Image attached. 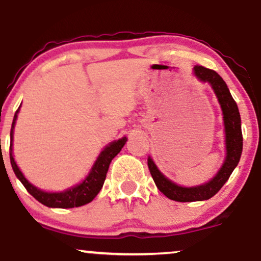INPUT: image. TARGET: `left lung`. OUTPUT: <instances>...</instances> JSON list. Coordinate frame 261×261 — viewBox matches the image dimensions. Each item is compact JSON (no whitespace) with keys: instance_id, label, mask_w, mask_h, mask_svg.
Returning a JSON list of instances; mask_svg holds the SVG:
<instances>
[{"instance_id":"8db88e82","label":"left lung","mask_w":261,"mask_h":261,"mask_svg":"<svg viewBox=\"0 0 261 261\" xmlns=\"http://www.w3.org/2000/svg\"><path fill=\"white\" fill-rule=\"evenodd\" d=\"M193 74L200 82L208 83L215 95H216L223 115L226 154H224L222 166L217 170L216 174L212 176L208 181L195 185V187H182V185L170 180L158 169L151 155H148V169L157 188L168 199L179 202L203 201V200H208L214 195H216L220 189L224 185V182L228 180L236 167L238 166L242 151H243L241 114H239L238 107H237V103L233 99L226 82L214 70H208L202 66H195L193 68Z\"/></svg>"}]
</instances>
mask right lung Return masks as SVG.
Returning <instances> with one entry per match:
<instances>
[{"label": "right lung", "mask_w": 261, "mask_h": 261, "mask_svg": "<svg viewBox=\"0 0 261 261\" xmlns=\"http://www.w3.org/2000/svg\"><path fill=\"white\" fill-rule=\"evenodd\" d=\"M20 110V106L18 108V110L14 114L13 122H12L11 127V146H10V160L12 168H13L14 174L20 182L24 185V188L28 190V193L32 196H34L39 202H41L43 205L47 206V207L53 208H72V207H80V206L86 205V203L91 202L95 196L98 195V193L100 191V189L103 188L104 180H106V176L109 169L110 162L119 152L121 151V148L124 147L125 143H126L127 137L124 136L121 139L113 141V142L108 143V145L100 151V153L98 154L97 160L93 163L91 170L88 172V174L86 175V178L79 184L73 185V187L65 189L62 191H45L39 189L35 185H33L28 179L25 178L24 174L22 173V170L19 169V167L17 166L16 161H14V154H13V135H14V126H16V121L18 118V113Z\"/></svg>", "instance_id": "add662e5"}]
</instances>
